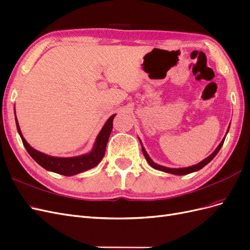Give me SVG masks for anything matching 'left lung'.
Here are the masks:
<instances>
[{"label": "left lung", "mask_w": 250, "mask_h": 250, "mask_svg": "<svg viewBox=\"0 0 250 250\" xmlns=\"http://www.w3.org/2000/svg\"><path fill=\"white\" fill-rule=\"evenodd\" d=\"M229 130V128H228V131H226V134H228ZM139 140H140V139H139ZM224 140H225V137H224V139L221 141V143L219 144V146L216 148V150L214 151V152L211 153L209 156H208L207 158H204V160H203L202 162L198 163L197 165L191 166V167H187V168H178V169H176V168H168V167H164V166L157 165L156 163H154L152 160H151L150 156L148 155V153H147V151L145 150V148H144V146H143V144H142L141 140H140V142H141V145H142V151H143V154H144V156H145L146 161L148 162V164L151 166V167L154 168V169H156V170H160V171L166 172V173L175 174V175H186V174H190V173H193V172H196V171H199L200 169H202V168L204 167V166H207V165H208L211 160H213V158H214V157L217 155V153L219 152V150H220V149H221V147L223 146Z\"/></svg>", "instance_id": "1"}]
</instances>
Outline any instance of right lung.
Listing matches in <instances>:
<instances>
[{
  "label": "right lung",
  "mask_w": 250,
  "mask_h": 250,
  "mask_svg": "<svg viewBox=\"0 0 250 250\" xmlns=\"http://www.w3.org/2000/svg\"><path fill=\"white\" fill-rule=\"evenodd\" d=\"M14 117H16L18 132L30 156H31L40 166H42V168L48 171L62 174V175L64 176H73L76 175V174L82 173L96 167V166L102 161V158L105 154V149H106L109 135L112 130V121L113 118L116 117V115H112L111 117H109L106 122H105L99 134L97 135L93 149L90 150L88 153L73 157L51 156L40 152V151H37L36 149L30 146L21 134L16 115V108H14Z\"/></svg>",
  "instance_id": "obj_1"
}]
</instances>
